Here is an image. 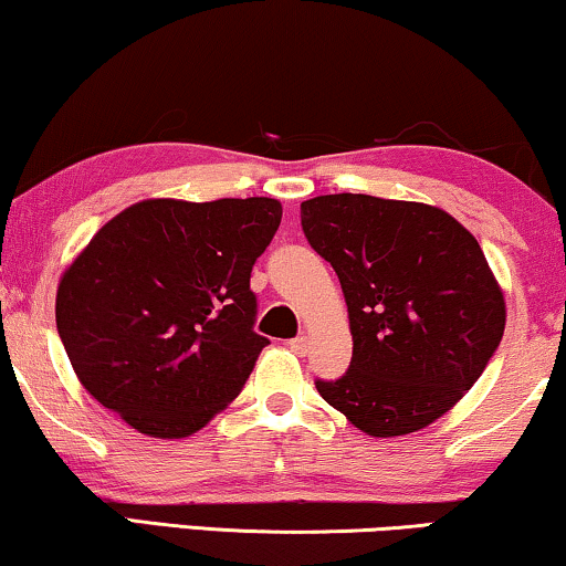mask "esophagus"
Returning <instances> with one entry per match:
<instances>
[{"mask_svg":"<svg viewBox=\"0 0 566 566\" xmlns=\"http://www.w3.org/2000/svg\"><path fill=\"white\" fill-rule=\"evenodd\" d=\"M289 347L296 355H306L308 353V337L306 335H301V337H293L291 343H289Z\"/></svg>","mask_w":566,"mask_h":566,"instance_id":"obj_1","label":"esophagus"}]
</instances>
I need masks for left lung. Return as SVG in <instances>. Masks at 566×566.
I'll return each mask as SVG.
<instances>
[{"label": "left lung", "instance_id": "left-lung-1", "mask_svg": "<svg viewBox=\"0 0 566 566\" xmlns=\"http://www.w3.org/2000/svg\"><path fill=\"white\" fill-rule=\"evenodd\" d=\"M301 227L335 268L353 360L322 399L374 438L443 417L484 374L505 332V298L482 247L436 206L374 196L301 203Z\"/></svg>", "mask_w": 566, "mask_h": 566}]
</instances>
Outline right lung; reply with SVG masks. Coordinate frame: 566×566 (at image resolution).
<instances>
[{"mask_svg": "<svg viewBox=\"0 0 566 566\" xmlns=\"http://www.w3.org/2000/svg\"><path fill=\"white\" fill-rule=\"evenodd\" d=\"M281 216L275 198H154L107 221L56 293L84 389L151 438L192 436L221 412L270 343L250 275Z\"/></svg>", "mask_w": 566, "mask_h": 566, "instance_id": "obj_1", "label": "right lung"}]
</instances>
